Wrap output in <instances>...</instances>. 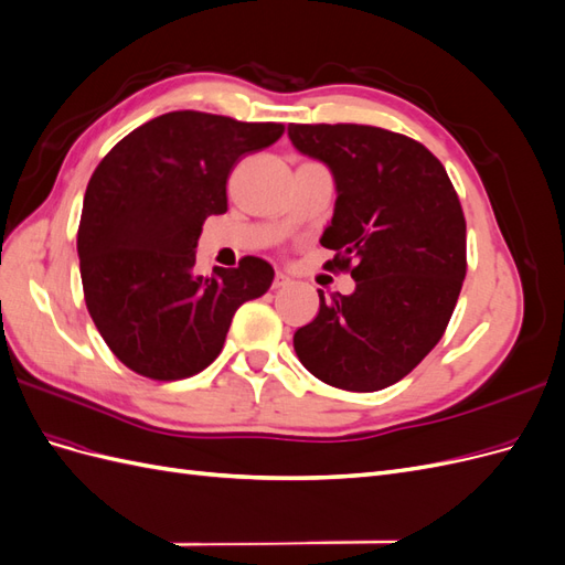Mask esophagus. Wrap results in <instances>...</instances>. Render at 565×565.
Instances as JSON below:
<instances>
[{"label": "esophagus", "instance_id": "34e87169", "mask_svg": "<svg viewBox=\"0 0 565 565\" xmlns=\"http://www.w3.org/2000/svg\"><path fill=\"white\" fill-rule=\"evenodd\" d=\"M285 285H289V278L285 276V273H276V278H273V287L280 289V287H285Z\"/></svg>", "mask_w": 565, "mask_h": 565}]
</instances>
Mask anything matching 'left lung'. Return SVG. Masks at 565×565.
I'll return each instance as SVG.
<instances>
[{"instance_id": "1", "label": "left lung", "mask_w": 565, "mask_h": 565, "mask_svg": "<svg viewBox=\"0 0 565 565\" xmlns=\"http://www.w3.org/2000/svg\"><path fill=\"white\" fill-rule=\"evenodd\" d=\"M292 143L332 169L337 202L322 268L353 295H320L295 332L301 365L344 391H380L413 372L446 332L467 276V221L446 167L409 136L370 125H289Z\"/></svg>"}]
</instances>
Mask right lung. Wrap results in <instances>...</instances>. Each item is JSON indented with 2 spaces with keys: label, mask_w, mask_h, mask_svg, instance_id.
<instances>
[{
  "label": "right lung",
  "mask_w": 565,
  "mask_h": 565,
  "mask_svg": "<svg viewBox=\"0 0 565 565\" xmlns=\"http://www.w3.org/2000/svg\"><path fill=\"white\" fill-rule=\"evenodd\" d=\"M282 134L280 122L177 110L127 134L94 169L77 228L84 301L108 349L141 377L202 372L235 311L266 295L268 262L243 256L198 276L195 247L204 218L228 210L233 167Z\"/></svg>",
  "instance_id": "obj_1"
}]
</instances>
